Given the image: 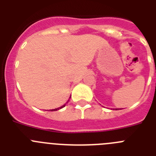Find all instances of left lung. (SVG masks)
<instances>
[{
	"label": "left lung",
	"instance_id": "1",
	"mask_svg": "<svg viewBox=\"0 0 156 156\" xmlns=\"http://www.w3.org/2000/svg\"><path fill=\"white\" fill-rule=\"evenodd\" d=\"M116 110H117V109H116Z\"/></svg>",
	"mask_w": 156,
	"mask_h": 156
}]
</instances>
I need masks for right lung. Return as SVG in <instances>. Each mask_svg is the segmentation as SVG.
<instances>
[{
  "label": "right lung",
  "instance_id": "right-lung-1",
  "mask_svg": "<svg viewBox=\"0 0 156 156\" xmlns=\"http://www.w3.org/2000/svg\"><path fill=\"white\" fill-rule=\"evenodd\" d=\"M66 104H65V105H63L62 106H61V107H59V108H55V109H52L51 111H57V110H58V109H60V108H62L63 107H65V105H66Z\"/></svg>",
  "mask_w": 156,
  "mask_h": 156
}]
</instances>
